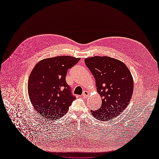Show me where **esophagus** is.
Here are the masks:
<instances>
[{
	"label": "esophagus",
	"instance_id": "esophagus-1",
	"mask_svg": "<svg viewBox=\"0 0 159 159\" xmlns=\"http://www.w3.org/2000/svg\"><path fill=\"white\" fill-rule=\"evenodd\" d=\"M89 91H87V90H84V91L83 92V94H82V96L83 98H87L88 97V96H89Z\"/></svg>",
	"mask_w": 159,
	"mask_h": 159
}]
</instances>
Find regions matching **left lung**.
I'll return each mask as SVG.
<instances>
[{"mask_svg": "<svg viewBox=\"0 0 159 159\" xmlns=\"http://www.w3.org/2000/svg\"><path fill=\"white\" fill-rule=\"evenodd\" d=\"M84 60L102 98L101 108L91 111L92 115L104 121L116 117L127 107L133 92V80L128 68L120 60L109 57L96 56Z\"/></svg>", "mask_w": 159, "mask_h": 159, "instance_id": "left-lung-1", "label": "left lung"}]
</instances>
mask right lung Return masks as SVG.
I'll return each mask as SVG.
<instances>
[{"label": "right lung", "mask_w": 159, "mask_h": 159, "mask_svg": "<svg viewBox=\"0 0 159 159\" xmlns=\"http://www.w3.org/2000/svg\"><path fill=\"white\" fill-rule=\"evenodd\" d=\"M80 59L70 56L45 58L33 68L28 83V94L33 106L43 118H60L75 99L65 77Z\"/></svg>", "instance_id": "1"}]
</instances>
